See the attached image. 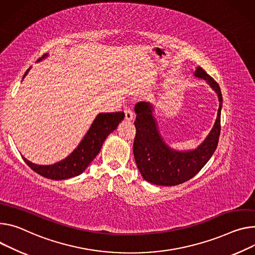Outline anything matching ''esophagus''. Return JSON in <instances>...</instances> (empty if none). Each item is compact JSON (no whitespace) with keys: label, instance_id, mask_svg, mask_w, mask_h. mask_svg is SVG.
Masks as SVG:
<instances>
[{"label":"esophagus","instance_id":"obj_1","mask_svg":"<svg viewBox=\"0 0 255 255\" xmlns=\"http://www.w3.org/2000/svg\"><path fill=\"white\" fill-rule=\"evenodd\" d=\"M133 117H134L133 111H132L130 108H126V109H125V119H126L127 121H131V120L133 119Z\"/></svg>","mask_w":255,"mask_h":255}]
</instances>
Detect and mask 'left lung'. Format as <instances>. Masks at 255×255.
I'll use <instances>...</instances> for the list:
<instances>
[{
	"instance_id": "1",
	"label": "left lung",
	"mask_w": 255,
	"mask_h": 255,
	"mask_svg": "<svg viewBox=\"0 0 255 255\" xmlns=\"http://www.w3.org/2000/svg\"><path fill=\"white\" fill-rule=\"evenodd\" d=\"M216 91L220 102L216 122L205 139L194 149L176 150L169 146L160 135L154 117V108L148 102L135 105L136 135L133 153L136 166L143 179L160 186H175L193 178L214 154L221 132L223 97L219 84L201 67L194 72Z\"/></svg>"
}]
</instances>
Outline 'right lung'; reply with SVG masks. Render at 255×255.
I'll return each mask as SVG.
<instances>
[{"instance_id":"add662e5","label":"right lung","mask_w":255,"mask_h":255,"mask_svg":"<svg viewBox=\"0 0 255 255\" xmlns=\"http://www.w3.org/2000/svg\"><path fill=\"white\" fill-rule=\"evenodd\" d=\"M48 57L43 55L41 59ZM39 59V60H41ZM30 68L25 72L27 75ZM124 112L100 113L92 122L90 128L82 138L78 146L64 159L53 165H36L22 155L27 166L40 176L52 180H65L82 174L92 160L99 154L103 143L109 134L117 129L119 123L124 119Z\"/></svg>"}]
</instances>
